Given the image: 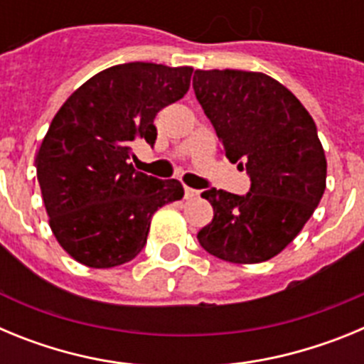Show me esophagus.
Wrapping results in <instances>:
<instances>
[{"instance_id":"1","label":"esophagus","mask_w":364,"mask_h":364,"mask_svg":"<svg viewBox=\"0 0 364 364\" xmlns=\"http://www.w3.org/2000/svg\"><path fill=\"white\" fill-rule=\"evenodd\" d=\"M198 195H200V191H197V189H191V188H188V186L184 188L186 200H193V198H197Z\"/></svg>"}]
</instances>
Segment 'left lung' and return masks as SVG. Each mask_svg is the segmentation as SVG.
Here are the masks:
<instances>
[{"mask_svg":"<svg viewBox=\"0 0 364 364\" xmlns=\"http://www.w3.org/2000/svg\"><path fill=\"white\" fill-rule=\"evenodd\" d=\"M193 89L230 162L246 169V195L202 193L213 220L200 246L235 264L281 253L304 228L326 188V156L314 118L277 80L247 70H195Z\"/></svg>","mask_w":364,"mask_h":364,"instance_id":"left-lung-1","label":"left lung"}]
</instances>
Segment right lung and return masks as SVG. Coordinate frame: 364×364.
<instances>
[{
	"label": "right lung",
	"mask_w": 364,
	"mask_h": 364,
	"mask_svg": "<svg viewBox=\"0 0 364 364\" xmlns=\"http://www.w3.org/2000/svg\"><path fill=\"white\" fill-rule=\"evenodd\" d=\"M191 67L131 62L109 67L60 107L36 154L49 224L60 246L89 268L133 260L154 211L180 200L178 180L129 164L134 140H156L154 117L188 92Z\"/></svg>",
	"instance_id": "add662e5"
}]
</instances>
